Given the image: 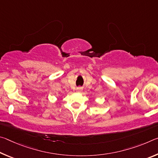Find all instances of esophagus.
I'll list each match as a JSON object with an SVG mask.
<instances>
[{"mask_svg":"<svg viewBox=\"0 0 158 158\" xmlns=\"http://www.w3.org/2000/svg\"><path fill=\"white\" fill-rule=\"evenodd\" d=\"M82 90H83V88H82V87H80V86H79V87H77V91L78 92V93L81 92V91H82Z\"/></svg>","mask_w":158,"mask_h":158,"instance_id":"34e87169","label":"esophagus"}]
</instances>
